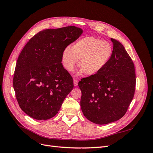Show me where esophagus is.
<instances>
[{"mask_svg":"<svg viewBox=\"0 0 153 153\" xmlns=\"http://www.w3.org/2000/svg\"><path fill=\"white\" fill-rule=\"evenodd\" d=\"M78 80L77 79H74V85L75 86H77L78 85Z\"/></svg>","mask_w":153,"mask_h":153,"instance_id":"34e87169","label":"esophagus"}]
</instances>
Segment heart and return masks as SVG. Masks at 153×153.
<instances>
[{"label": "heart", "instance_id": "heart-1", "mask_svg": "<svg viewBox=\"0 0 153 153\" xmlns=\"http://www.w3.org/2000/svg\"><path fill=\"white\" fill-rule=\"evenodd\" d=\"M113 53V48L108 41L94 37L83 38L74 44L71 48H66L62 53V61L67 70L75 69L80 59V65L84 69L80 73L87 72L89 75H95L106 66Z\"/></svg>", "mask_w": 153, "mask_h": 153}]
</instances>
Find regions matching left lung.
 Returning a JSON list of instances; mask_svg holds the SVG:
<instances>
[{"instance_id": "obj_1", "label": "left lung", "mask_w": 153, "mask_h": 153, "mask_svg": "<svg viewBox=\"0 0 153 153\" xmlns=\"http://www.w3.org/2000/svg\"><path fill=\"white\" fill-rule=\"evenodd\" d=\"M113 53L108 63L95 75L78 82L82 91L81 109L84 116L98 124L122 118L127 112L135 91L134 64L124 46L111 38Z\"/></svg>"}]
</instances>
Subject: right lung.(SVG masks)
Returning a JSON list of instances; mask_svg holds the SVG:
<instances>
[{"label": "right lung", "mask_w": 153, "mask_h": 153, "mask_svg": "<svg viewBox=\"0 0 153 153\" xmlns=\"http://www.w3.org/2000/svg\"><path fill=\"white\" fill-rule=\"evenodd\" d=\"M82 33L75 26L45 29L23 48L13 84L20 107L32 118L47 120L55 116L73 89V78L64 68L62 57Z\"/></svg>", "instance_id": "right-lung-1"}]
</instances>
